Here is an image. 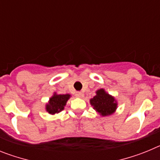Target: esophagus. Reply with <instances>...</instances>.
<instances>
[{
    "label": "esophagus",
    "mask_w": 160,
    "mask_h": 160,
    "mask_svg": "<svg viewBox=\"0 0 160 160\" xmlns=\"http://www.w3.org/2000/svg\"><path fill=\"white\" fill-rule=\"evenodd\" d=\"M75 96L77 98H82L83 97V93L80 92V91H78V92H76Z\"/></svg>",
    "instance_id": "esophagus-1"
}]
</instances>
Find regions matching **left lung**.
<instances>
[{
    "label": "left lung",
    "instance_id": "8db88e82",
    "mask_svg": "<svg viewBox=\"0 0 160 160\" xmlns=\"http://www.w3.org/2000/svg\"><path fill=\"white\" fill-rule=\"evenodd\" d=\"M90 104L102 116L112 114L117 108L114 98L107 94L103 89L96 91V95L90 99Z\"/></svg>",
    "mask_w": 160,
    "mask_h": 160
}]
</instances>
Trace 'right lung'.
<instances>
[{
	"label": "right lung",
	"mask_w": 160,
	"mask_h": 160,
	"mask_svg": "<svg viewBox=\"0 0 160 160\" xmlns=\"http://www.w3.org/2000/svg\"><path fill=\"white\" fill-rule=\"evenodd\" d=\"M70 94H54L53 97L49 98V102L46 105V111L51 114L59 113L64 109L66 102L70 98Z\"/></svg>",
	"instance_id": "obj_1"
}]
</instances>
